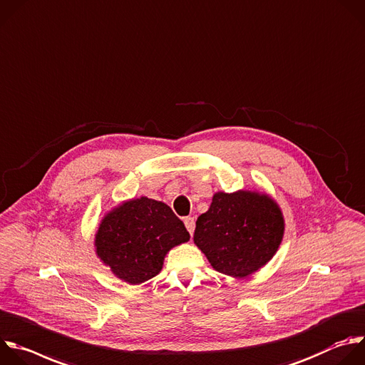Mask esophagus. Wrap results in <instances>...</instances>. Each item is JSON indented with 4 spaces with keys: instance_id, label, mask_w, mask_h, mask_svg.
<instances>
[{
    "instance_id": "34e87169",
    "label": "esophagus",
    "mask_w": 365,
    "mask_h": 365,
    "mask_svg": "<svg viewBox=\"0 0 365 365\" xmlns=\"http://www.w3.org/2000/svg\"><path fill=\"white\" fill-rule=\"evenodd\" d=\"M184 225H185L187 230L190 232V235H192V233H194V229H195V220H194V217H185V218H184Z\"/></svg>"
}]
</instances>
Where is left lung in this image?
<instances>
[{
  "instance_id": "8db88e82",
  "label": "left lung",
  "mask_w": 365,
  "mask_h": 365,
  "mask_svg": "<svg viewBox=\"0 0 365 365\" xmlns=\"http://www.w3.org/2000/svg\"><path fill=\"white\" fill-rule=\"evenodd\" d=\"M283 232V214L267 194L218 191L197 218L194 243L217 272L246 277L274 256Z\"/></svg>"
}]
</instances>
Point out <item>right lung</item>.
Instances as JSON below:
<instances>
[{
  "instance_id": "right-lung-1",
  "label": "right lung",
  "mask_w": 365,
  "mask_h": 365,
  "mask_svg": "<svg viewBox=\"0 0 365 365\" xmlns=\"http://www.w3.org/2000/svg\"><path fill=\"white\" fill-rule=\"evenodd\" d=\"M188 240L184 223L165 202L140 197L122 202L102 218L95 247L116 277L139 284L157 276L165 255Z\"/></svg>"
}]
</instances>
